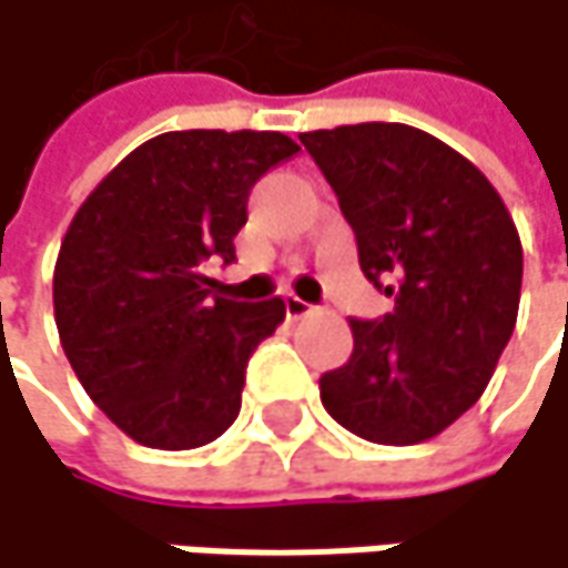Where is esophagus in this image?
<instances>
[{
	"label": "esophagus",
	"mask_w": 568,
	"mask_h": 568,
	"mask_svg": "<svg viewBox=\"0 0 568 568\" xmlns=\"http://www.w3.org/2000/svg\"><path fill=\"white\" fill-rule=\"evenodd\" d=\"M310 313H313L310 303H303L300 296H286V316H290V320H303V316H310Z\"/></svg>",
	"instance_id": "esophagus-1"
}]
</instances>
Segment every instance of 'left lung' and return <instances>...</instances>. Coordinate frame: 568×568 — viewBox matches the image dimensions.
<instances>
[{"mask_svg": "<svg viewBox=\"0 0 568 568\" xmlns=\"http://www.w3.org/2000/svg\"><path fill=\"white\" fill-rule=\"evenodd\" d=\"M300 139L356 232L366 278L396 296L389 316L349 323L353 356L320 379L323 406L359 439L426 443L476 406L516 329V222L466 155L416 125L359 122Z\"/></svg>", "mask_w": 568, "mask_h": 568, "instance_id": "8db88e82", "label": "left lung"}]
</instances>
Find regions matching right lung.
<instances>
[{"instance_id":"obj_1","label":"right lung","mask_w":568,"mask_h":568,"mask_svg":"<svg viewBox=\"0 0 568 568\" xmlns=\"http://www.w3.org/2000/svg\"><path fill=\"white\" fill-rule=\"evenodd\" d=\"M296 152L282 132H162L72 215L52 275L59 343L139 446L195 449L235 423L245 363L286 303H239L205 268L235 258L252 185Z\"/></svg>"}]
</instances>
